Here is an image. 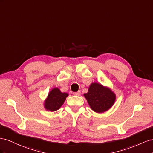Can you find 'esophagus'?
Masks as SVG:
<instances>
[{"mask_svg": "<svg viewBox=\"0 0 153 153\" xmlns=\"http://www.w3.org/2000/svg\"><path fill=\"white\" fill-rule=\"evenodd\" d=\"M73 94L74 95H81V92H80V91H77V92H74Z\"/></svg>", "mask_w": 153, "mask_h": 153, "instance_id": "obj_1", "label": "esophagus"}]
</instances>
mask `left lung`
Listing matches in <instances>:
<instances>
[{"mask_svg":"<svg viewBox=\"0 0 153 153\" xmlns=\"http://www.w3.org/2000/svg\"><path fill=\"white\" fill-rule=\"evenodd\" d=\"M91 110L102 113L109 110L115 102V95L107 88L99 83H92L88 92L84 94Z\"/></svg>","mask_w":153,"mask_h":153,"instance_id":"1","label":"left lung"}]
</instances>
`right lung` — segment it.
<instances>
[{"label":"right lung","instance_id":"1","mask_svg":"<svg viewBox=\"0 0 153 153\" xmlns=\"http://www.w3.org/2000/svg\"><path fill=\"white\" fill-rule=\"evenodd\" d=\"M67 96V93H62L58 88L52 90L45 101V108L51 111L58 110L63 105Z\"/></svg>","mask_w":153,"mask_h":153}]
</instances>
